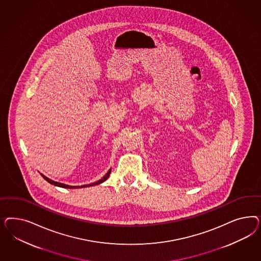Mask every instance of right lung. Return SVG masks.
Segmentation results:
<instances>
[{"label":"right lung","mask_w":261,"mask_h":261,"mask_svg":"<svg viewBox=\"0 0 261 261\" xmlns=\"http://www.w3.org/2000/svg\"><path fill=\"white\" fill-rule=\"evenodd\" d=\"M111 173V168L108 170V172L105 174L104 176H103L102 179H100V180H98L97 182H93V184H90V185H85V186H81V187H74V186H69V185H65V184H62V182H56V181H53V180H50V179H48L47 177H46L45 175H43V174L41 173V176L47 181V182H49V184H51V185H55L56 187H59V188H64V189H81V188H87V187H92V186H95V185H98V184H101V182H104V181H106L107 179H108V177L110 176Z\"/></svg>","instance_id":"obj_1"}]
</instances>
